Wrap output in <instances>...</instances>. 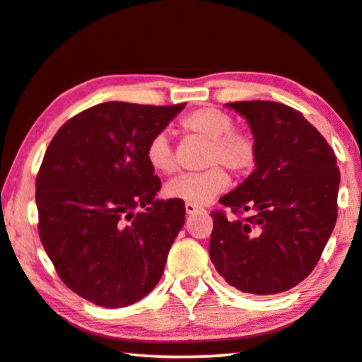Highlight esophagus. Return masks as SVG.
<instances>
[{"label": "esophagus", "instance_id": "1", "mask_svg": "<svg viewBox=\"0 0 362 362\" xmlns=\"http://www.w3.org/2000/svg\"><path fill=\"white\" fill-rule=\"evenodd\" d=\"M185 211L189 215H194V214H197V211H202L199 206H195V205H192V204H185Z\"/></svg>", "mask_w": 362, "mask_h": 362}]
</instances>
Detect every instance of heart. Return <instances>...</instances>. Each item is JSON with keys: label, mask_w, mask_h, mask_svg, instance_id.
Returning <instances> with one entry per match:
<instances>
[{"label": "heart", "mask_w": 362, "mask_h": 362, "mask_svg": "<svg viewBox=\"0 0 362 362\" xmlns=\"http://www.w3.org/2000/svg\"><path fill=\"white\" fill-rule=\"evenodd\" d=\"M182 131L209 142L205 167L209 170L195 175H180L168 182L163 194L172 200H180L195 206L210 204L230 184L226 167L233 173H247L257 162V144L248 132L233 131V119L215 107L197 109L180 122ZM146 158L148 167L157 173L175 170V158L165 134H156L147 144ZM221 167L218 168V165Z\"/></svg>", "instance_id": "obj_1"}]
</instances>
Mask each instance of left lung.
Segmentation results:
<instances>
[{
    "mask_svg": "<svg viewBox=\"0 0 362 362\" xmlns=\"http://www.w3.org/2000/svg\"><path fill=\"white\" fill-rule=\"evenodd\" d=\"M257 144L255 170L214 211L210 259L230 286L276 295L316 267L338 218L334 151L296 109L272 100L230 103Z\"/></svg>",
    "mask_w": 362,
    "mask_h": 362,
    "instance_id": "obj_1",
    "label": "left lung"
}]
</instances>
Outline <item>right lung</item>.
<instances>
[{
  "instance_id": "right-lung-1",
  "label": "right lung",
  "mask_w": 362,
  "mask_h": 362,
  "mask_svg": "<svg viewBox=\"0 0 362 362\" xmlns=\"http://www.w3.org/2000/svg\"><path fill=\"white\" fill-rule=\"evenodd\" d=\"M184 107L98 104L47 147L36 177L41 243L64 285L94 305L129 306L162 278L185 205L156 199L146 148Z\"/></svg>"
}]
</instances>
